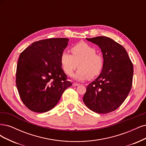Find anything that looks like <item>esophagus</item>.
I'll list each match as a JSON object with an SVG mask.
<instances>
[{"label":"esophagus","instance_id":"34e87169","mask_svg":"<svg viewBox=\"0 0 146 146\" xmlns=\"http://www.w3.org/2000/svg\"><path fill=\"white\" fill-rule=\"evenodd\" d=\"M73 86H79V84H78V83H73Z\"/></svg>","mask_w":146,"mask_h":146}]
</instances>
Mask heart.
Wrapping results in <instances>:
<instances>
[{
    "label": "heart",
    "instance_id": "heart-1",
    "mask_svg": "<svg viewBox=\"0 0 146 146\" xmlns=\"http://www.w3.org/2000/svg\"><path fill=\"white\" fill-rule=\"evenodd\" d=\"M71 51L72 55L65 51L60 55V62L65 74L72 75L78 66L73 78L81 81L93 79L101 73L104 60L101 56L96 53V50L91 45L79 42L72 46Z\"/></svg>",
    "mask_w": 146,
    "mask_h": 146
}]
</instances>
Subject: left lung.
<instances>
[{
  "label": "left lung",
  "instance_id": "obj_1",
  "mask_svg": "<svg viewBox=\"0 0 146 146\" xmlns=\"http://www.w3.org/2000/svg\"><path fill=\"white\" fill-rule=\"evenodd\" d=\"M86 39L101 50L104 68L87 86L83 101L93 111L108 113L117 109L127 97L132 85L133 64L125 49L111 38L98 36Z\"/></svg>",
  "mask_w": 146,
  "mask_h": 146
}]
</instances>
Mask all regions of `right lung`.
Masks as SVG:
<instances>
[{
	"mask_svg": "<svg viewBox=\"0 0 146 146\" xmlns=\"http://www.w3.org/2000/svg\"><path fill=\"white\" fill-rule=\"evenodd\" d=\"M68 41L67 38L39 40L21 53L16 86L23 103L30 110L43 113L52 109L72 86L60 62V55Z\"/></svg>",
	"mask_w": 146,
	"mask_h": 146,
	"instance_id": "add662e5",
	"label": "right lung"
}]
</instances>
